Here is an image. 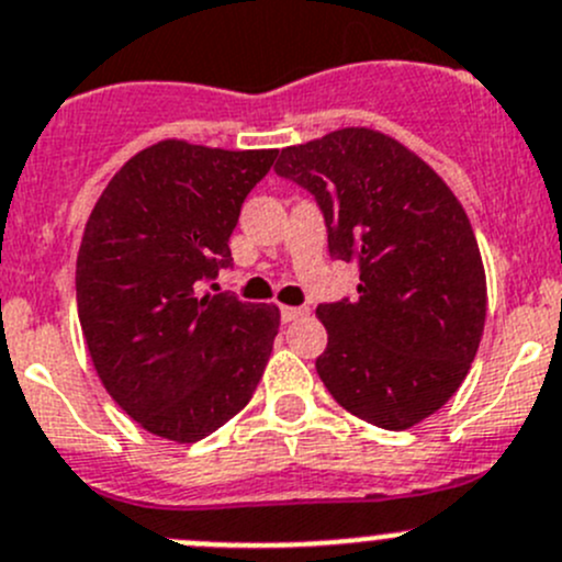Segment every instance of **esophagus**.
Here are the masks:
<instances>
[{
    "mask_svg": "<svg viewBox=\"0 0 562 562\" xmlns=\"http://www.w3.org/2000/svg\"><path fill=\"white\" fill-rule=\"evenodd\" d=\"M308 314V308H294V305H281V322H297Z\"/></svg>",
    "mask_w": 562,
    "mask_h": 562,
    "instance_id": "1",
    "label": "esophagus"
}]
</instances>
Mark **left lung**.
I'll list each match as a JSON object with an SVG mask.
<instances>
[{
	"label": "left lung",
	"mask_w": 562,
	"mask_h": 562,
	"mask_svg": "<svg viewBox=\"0 0 562 562\" xmlns=\"http://www.w3.org/2000/svg\"><path fill=\"white\" fill-rule=\"evenodd\" d=\"M308 188L336 259L358 262V300L325 303L316 374L355 418L404 431L468 376L486 322V273L462 202L424 158L371 127L281 149Z\"/></svg>",
	"instance_id": "1"
}]
</instances>
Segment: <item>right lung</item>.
Masks as SVG:
<instances>
[{
	"mask_svg": "<svg viewBox=\"0 0 562 562\" xmlns=\"http://www.w3.org/2000/svg\"><path fill=\"white\" fill-rule=\"evenodd\" d=\"M279 149L164 138L94 202L76 259L87 352L109 396L149 435L196 442L235 418L265 374L281 311L213 294L229 237Z\"/></svg>",
	"mask_w": 562,
	"mask_h": 562,
	"instance_id": "add662e5",
	"label": "right lung"
}]
</instances>
